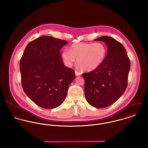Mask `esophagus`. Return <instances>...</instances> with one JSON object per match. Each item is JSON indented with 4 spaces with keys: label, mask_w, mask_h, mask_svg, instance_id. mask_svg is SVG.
Instances as JSON below:
<instances>
[{
    "label": "esophagus",
    "mask_w": 148,
    "mask_h": 148,
    "mask_svg": "<svg viewBox=\"0 0 148 148\" xmlns=\"http://www.w3.org/2000/svg\"><path fill=\"white\" fill-rule=\"evenodd\" d=\"M75 75H76V76H80L81 75V73L80 72H79L78 71H75Z\"/></svg>",
    "instance_id": "obj_1"
}]
</instances>
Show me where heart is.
<instances>
[{
  "label": "heart",
  "mask_w": 148,
  "mask_h": 148,
  "mask_svg": "<svg viewBox=\"0 0 148 148\" xmlns=\"http://www.w3.org/2000/svg\"><path fill=\"white\" fill-rule=\"evenodd\" d=\"M106 55V46L102 42H77L64 49L62 56L65 65L71 67L75 62L85 71L95 69L100 65Z\"/></svg>",
  "instance_id": "b5f03b06"
}]
</instances>
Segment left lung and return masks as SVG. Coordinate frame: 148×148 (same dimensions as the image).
Returning <instances> with one entry per match:
<instances>
[{"mask_svg": "<svg viewBox=\"0 0 148 148\" xmlns=\"http://www.w3.org/2000/svg\"><path fill=\"white\" fill-rule=\"evenodd\" d=\"M94 40L104 42L108 50L100 65L82 75L85 80V95L90 106L104 108L114 103L125 92L130 62L125 47L114 38L104 36Z\"/></svg>", "mask_w": 148, "mask_h": 148, "instance_id": "8db88e82", "label": "left lung"}]
</instances>
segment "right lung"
Returning a JSON list of instances; mask_svg holds the SVG:
<instances>
[{
	"mask_svg": "<svg viewBox=\"0 0 148 148\" xmlns=\"http://www.w3.org/2000/svg\"><path fill=\"white\" fill-rule=\"evenodd\" d=\"M66 41L42 36L27 45L20 61L21 85L37 106L55 108L65 100L75 71L64 65L60 53Z\"/></svg>",
	"mask_w": 148,
	"mask_h": 148,
	"instance_id": "1",
	"label": "right lung"
}]
</instances>
